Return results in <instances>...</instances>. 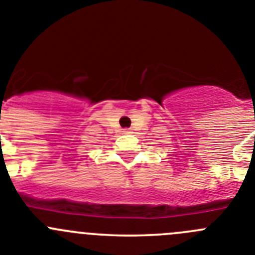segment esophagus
Segmentation results:
<instances>
[{
  "label": "esophagus",
  "mask_w": 255,
  "mask_h": 255,
  "mask_svg": "<svg viewBox=\"0 0 255 255\" xmlns=\"http://www.w3.org/2000/svg\"><path fill=\"white\" fill-rule=\"evenodd\" d=\"M123 132H125V133H132L129 129H125V130H123Z\"/></svg>",
  "instance_id": "esophagus-1"
}]
</instances>
